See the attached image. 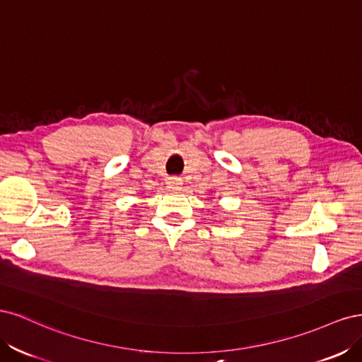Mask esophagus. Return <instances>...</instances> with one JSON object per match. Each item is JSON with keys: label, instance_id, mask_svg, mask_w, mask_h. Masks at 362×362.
<instances>
[{"label": "esophagus", "instance_id": "esophagus-1", "mask_svg": "<svg viewBox=\"0 0 362 362\" xmlns=\"http://www.w3.org/2000/svg\"><path fill=\"white\" fill-rule=\"evenodd\" d=\"M166 184H168L169 189H180L182 185V180L180 177H169L166 180Z\"/></svg>", "mask_w": 362, "mask_h": 362}]
</instances>
